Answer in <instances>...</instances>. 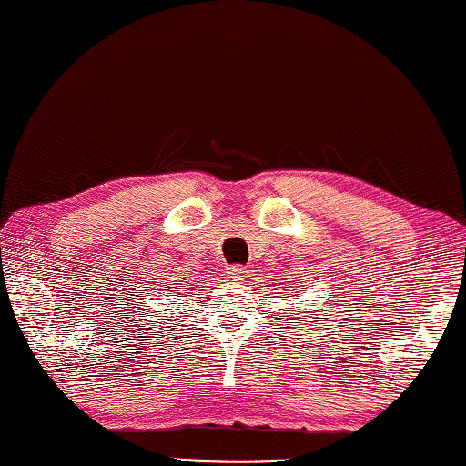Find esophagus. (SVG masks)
I'll return each instance as SVG.
<instances>
[{
	"label": "esophagus",
	"instance_id": "1",
	"mask_svg": "<svg viewBox=\"0 0 466 466\" xmlns=\"http://www.w3.org/2000/svg\"><path fill=\"white\" fill-rule=\"evenodd\" d=\"M248 276V268H242V266H232L230 269H228V278L234 282L242 280V278Z\"/></svg>",
	"mask_w": 466,
	"mask_h": 466
}]
</instances>
